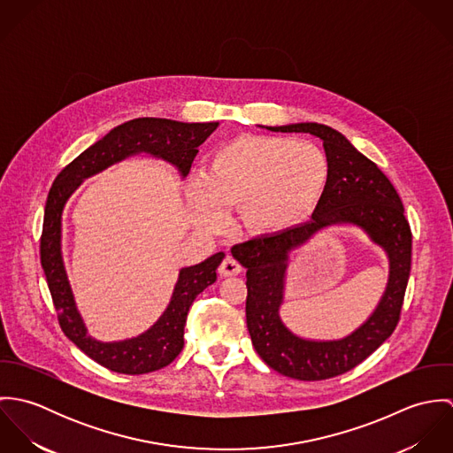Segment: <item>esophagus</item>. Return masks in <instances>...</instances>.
<instances>
[{"label": "esophagus", "instance_id": "esophagus-1", "mask_svg": "<svg viewBox=\"0 0 453 453\" xmlns=\"http://www.w3.org/2000/svg\"><path fill=\"white\" fill-rule=\"evenodd\" d=\"M218 272H219L221 277H232V275H239L242 272V266H241L239 261H235L232 257H226L221 261Z\"/></svg>", "mask_w": 453, "mask_h": 453}]
</instances>
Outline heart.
<instances>
[{
  "label": "heart",
  "instance_id": "b5f03b06",
  "mask_svg": "<svg viewBox=\"0 0 453 453\" xmlns=\"http://www.w3.org/2000/svg\"><path fill=\"white\" fill-rule=\"evenodd\" d=\"M329 180L323 150L311 141L241 135L214 153L211 171H196L187 195L200 226L218 230L228 203H242V223L257 234L286 232L305 221Z\"/></svg>",
  "mask_w": 453,
  "mask_h": 453
}]
</instances>
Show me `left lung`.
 I'll return each mask as SVG.
<instances>
[{
    "label": "left lung",
    "instance_id": "left-lung-1",
    "mask_svg": "<svg viewBox=\"0 0 453 453\" xmlns=\"http://www.w3.org/2000/svg\"><path fill=\"white\" fill-rule=\"evenodd\" d=\"M266 129L319 137L329 180L311 221L232 248V257L248 268V329L259 357L277 373L307 382L326 380L356 368L395 329L411 268V230L388 176L343 134L314 122ZM333 224L361 227L387 251L388 288L374 314L350 335L340 341H307L288 330L278 316L287 261L291 250Z\"/></svg>",
    "mask_w": 453,
    "mask_h": 453
}]
</instances>
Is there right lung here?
<instances>
[{
    "label": "right lung",
    "mask_w": 453,
    "mask_h": 453,
    "mask_svg": "<svg viewBox=\"0 0 453 453\" xmlns=\"http://www.w3.org/2000/svg\"><path fill=\"white\" fill-rule=\"evenodd\" d=\"M218 126V122L187 124L167 119L130 120L110 130L103 139L67 164L58 174L49 192L40 257L54 307L58 311V319L65 336L81 352L111 372L142 375L157 372L178 357L185 345L183 334L190 305L196 295L216 280V268L225 258V253H216L198 265L180 270L167 309L150 329L122 342H99L87 333L65 273L61 251L65 202L83 180L139 153L169 162L180 171L181 178H185L188 176L195 155L198 153L196 148Z\"/></svg>",
    "instance_id": "add662e5"
}]
</instances>
